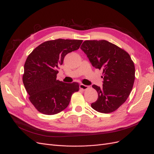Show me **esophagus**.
<instances>
[{
    "label": "esophagus",
    "instance_id": "1",
    "mask_svg": "<svg viewBox=\"0 0 154 154\" xmlns=\"http://www.w3.org/2000/svg\"><path fill=\"white\" fill-rule=\"evenodd\" d=\"M79 88H80L81 90H87V89L88 88V86H86V85H84V84H81L80 85H79Z\"/></svg>",
    "mask_w": 154,
    "mask_h": 154
}]
</instances>
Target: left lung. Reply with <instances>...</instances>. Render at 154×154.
Here are the masks:
<instances>
[{"label":"left lung","instance_id":"left-lung-1","mask_svg":"<svg viewBox=\"0 0 154 154\" xmlns=\"http://www.w3.org/2000/svg\"><path fill=\"white\" fill-rule=\"evenodd\" d=\"M81 48L93 66L103 70L102 87L92 86L98 97L91 107L102 113L116 111L126 101L134 82L135 66L131 56L106 40H86Z\"/></svg>","mask_w":154,"mask_h":154}]
</instances>
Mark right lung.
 I'll return each instance as SVG.
<instances>
[{
	"mask_svg": "<svg viewBox=\"0 0 154 154\" xmlns=\"http://www.w3.org/2000/svg\"><path fill=\"white\" fill-rule=\"evenodd\" d=\"M82 40L57 39L39 45L24 64L23 83L29 99L44 115H56L66 109L72 94L79 91L77 82L57 80L59 65L67 54L77 51Z\"/></svg>",
	"mask_w": 154,
	"mask_h": 154,
	"instance_id": "right-lung-1",
	"label": "right lung"
}]
</instances>
